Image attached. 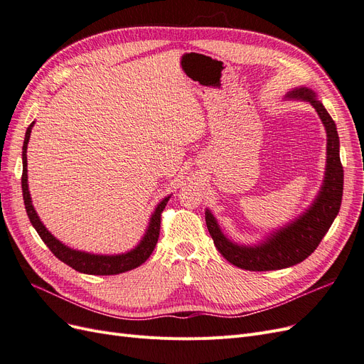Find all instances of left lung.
<instances>
[{
    "mask_svg": "<svg viewBox=\"0 0 364 364\" xmlns=\"http://www.w3.org/2000/svg\"><path fill=\"white\" fill-rule=\"evenodd\" d=\"M287 97L310 102L326 129L328 156L325 181L311 208L302 217L297 218L296 222L279 229L278 232H273V235L259 246L246 247L234 245L232 241H229L222 234L213 214L209 211L205 213L206 226L209 235L214 240L215 247L222 253L223 258L243 270H279L291 267L297 262H302L321 245L322 238L328 232V229L331 228L336 215L338 214L341 205V196H343V167H341L340 162V141L336 123L331 115L326 112L323 105L317 102L314 92L306 90V87L294 90Z\"/></svg>",
    "mask_w": 364,
    "mask_h": 364,
    "instance_id": "obj_1",
    "label": "left lung"
}]
</instances>
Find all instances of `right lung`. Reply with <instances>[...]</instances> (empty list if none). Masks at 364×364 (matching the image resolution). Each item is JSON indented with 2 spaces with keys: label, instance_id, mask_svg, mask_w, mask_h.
<instances>
[{
  "label": "right lung",
  "instance_id": "obj_1",
  "mask_svg": "<svg viewBox=\"0 0 364 364\" xmlns=\"http://www.w3.org/2000/svg\"><path fill=\"white\" fill-rule=\"evenodd\" d=\"M35 123H31L27 127L26 138H24V146H23V178H21V183H23V196H24V205L26 211L30 218V223L33 228L36 229V232L42 238L43 243L48 246V249L54 253V257L59 258L62 262L67 264V266L73 267L74 270L80 273L87 274H118L124 273L132 269H136L141 266L142 262H146L149 257L151 255L153 249H155L158 238H159V229H161V214L164 211L165 205H167L170 197H165V199L158 205L156 211L153 213L150 218V225L144 238L141 240V243L127 253L123 255H91V253H85L79 250H73L62 245L59 240L54 238L48 230L41 223V220L35 211V208L31 205V197L28 191V183H27V144L31 134V127Z\"/></svg>",
  "mask_w": 364,
  "mask_h": 364
}]
</instances>
